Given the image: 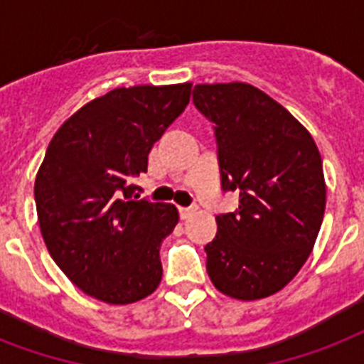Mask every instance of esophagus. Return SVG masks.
I'll return each instance as SVG.
<instances>
[{"instance_id": "obj_1", "label": "esophagus", "mask_w": 364, "mask_h": 364, "mask_svg": "<svg viewBox=\"0 0 364 364\" xmlns=\"http://www.w3.org/2000/svg\"><path fill=\"white\" fill-rule=\"evenodd\" d=\"M194 211H196V208H193V205H188V208L181 205V208H179V215H181V219H188Z\"/></svg>"}]
</instances>
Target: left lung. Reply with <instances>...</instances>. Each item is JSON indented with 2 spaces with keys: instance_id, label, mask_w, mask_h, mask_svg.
Listing matches in <instances>:
<instances>
[{
  "instance_id": "8db88e82",
  "label": "left lung",
  "mask_w": 364,
  "mask_h": 364,
  "mask_svg": "<svg viewBox=\"0 0 364 364\" xmlns=\"http://www.w3.org/2000/svg\"><path fill=\"white\" fill-rule=\"evenodd\" d=\"M193 102L213 122L223 191H240L238 210L215 217L205 268L223 294L266 299L314 249L327 200L321 154L304 126L247 82L196 85Z\"/></svg>"
}]
</instances>
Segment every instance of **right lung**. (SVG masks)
Here are the masks:
<instances>
[{
	"label": "right lung",
	"mask_w": 364,
	"mask_h": 364,
	"mask_svg": "<svg viewBox=\"0 0 364 364\" xmlns=\"http://www.w3.org/2000/svg\"><path fill=\"white\" fill-rule=\"evenodd\" d=\"M191 88H115L82 105L48 143L33 187L41 236L60 270L102 302H137L162 279L160 243L179 213L132 200L128 181L147 171L151 149L185 111Z\"/></svg>",
	"instance_id": "obj_1"
}]
</instances>
